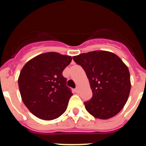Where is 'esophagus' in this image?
<instances>
[{"mask_svg":"<svg viewBox=\"0 0 146 146\" xmlns=\"http://www.w3.org/2000/svg\"><path fill=\"white\" fill-rule=\"evenodd\" d=\"M74 91H75L76 93H78V92H79V88H78V87L76 88L75 90H74Z\"/></svg>","mask_w":146,"mask_h":146,"instance_id":"esophagus-1","label":"esophagus"}]
</instances>
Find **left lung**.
Masks as SVG:
<instances>
[{"label":"left lung","instance_id":"8db88e82","mask_svg":"<svg viewBox=\"0 0 146 146\" xmlns=\"http://www.w3.org/2000/svg\"><path fill=\"white\" fill-rule=\"evenodd\" d=\"M83 68L93 96L84 102L88 112L99 119H109L118 114L127 102L130 89L128 67L113 52L96 50L73 56Z\"/></svg>","mask_w":146,"mask_h":146}]
</instances>
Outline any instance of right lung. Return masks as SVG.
<instances>
[{
	"mask_svg": "<svg viewBox=\"0 0 146 146\" xmlns=\"http://www.w3.org/2000/svg\"><path fill=\"white\" fill-rule=\"evenodd\" d=\"M72 57L55 52L40 54L28 60L18 78L22 100L30 112L42 120L60 116L73 95L62 72Z\"/></svg>",
	"mask_w": 146,
	"mask_h": 146,
	"instance_id": "right-lung-1",
	"label": "right lung"
}]
</instances>
